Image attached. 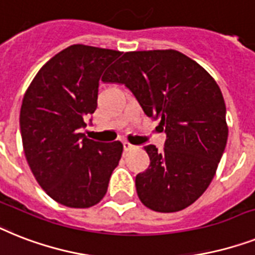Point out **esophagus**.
I'll list each match as a JSON object with an SVG mask.
<instances>
[{
    "instance_id": "obj_1",
    "label": "esophagus",
    "mask_w": 255,
    "mask_h": 255,
    "mask_svg": "<svg viewBox=\"0 0 255 255\" xmlns=\"http://www.w3.org/2000/svg\"><path fill=\"white\" fill-rule=\"evenodd\" d=\"M123 148H124V152H131V150H133V149H136L137 146L136 145H132V144H129V142H123Z\"/></svg>"
}]
</instances>
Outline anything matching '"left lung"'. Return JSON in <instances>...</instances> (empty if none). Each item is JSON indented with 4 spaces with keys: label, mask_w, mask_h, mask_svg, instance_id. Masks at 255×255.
I'll list each match as a JSON object with an SVG mask.
<instances>
[{
    "label": "left lung",
    "mask_w": 255,
    "mask_h": 255,
    "mask_svg": "<svg viewBox=\"0 0 255 255\" xmlns=\"http://www.w3.org/2000/svg\"><path fill=\"white\" fill-rule=\"evenodd\" d=\"M102 81L126 85L144 113L165 128L161 152L154 145L144 148L150 165L136 175L142 204L157 212L191 206L214 179L228 138L216 81L174 49L126 52Z\"/></svg>",
    "instance_id": "8db88e82"
}]
</instances>
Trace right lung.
Wrapping results in <instances>:
<instances>
[{
	"instance_id": "1",
	"label": "right lung",
	"mask_w": 255,
	"mask_h": 255,
	"mask_svg": "<svg viewBox=\"0 0 255 255\" xmlns=\"http://www.w3.org/2000/svg\"><path fill=\"white\" fill-rule=\"evenodd\" d=\"M121 55L70 45L40 68L23 97L24 156L40 187L63 206L89 208L101 202L121 160V141H94L81 132L97 109L103 70Z\"/></svg>"
}]
</instances>
